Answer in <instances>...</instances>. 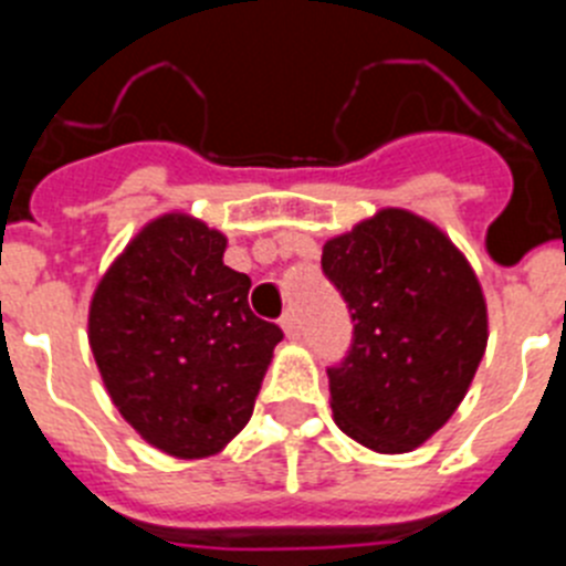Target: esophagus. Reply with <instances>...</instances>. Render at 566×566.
Listing matches in <instances>:
<instances>
[{
    "label": "esophagus",
    "mask_w": 566,
    "mask_h": 566,
    "mask_svg": "<svg viewBox=\"0 0 566 566\" xmlns=\"http://www.w3.org/2000/svg\"><path fill=\"white\" fill-rule=\"evenodd\" d=\"M280 326H283V332H286L289 339H300V332H303V326H300V317L294 308H289L283 317H280Z\"/></svg>",
    "instance_id": "34e87169"
}]
</instances>
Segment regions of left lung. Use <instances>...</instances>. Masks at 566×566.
I'll use <instances>...</instances> for the list:
<instances>
[{"instance_id":"left-lung-1","label":"left lung","mask_w":566,"mask_h":566,"mask_svg":"<svg viewBox=\"0 0 566 566\" xmlns=\"http://www.w3.org/2000/svg\"><path fill=\"white\" fill-rule=\"evenodd\" d=\"M323 272L354 323L348 357L328 368L334 422L377 453L413 451L453 417L484 357L476 272L442 229L394 207L326 240Z\"/></svg>"}]
</instances>
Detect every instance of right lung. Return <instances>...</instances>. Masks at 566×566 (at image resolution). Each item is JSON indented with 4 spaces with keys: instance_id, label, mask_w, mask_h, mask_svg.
<instances>
[{
    "instance_id": "right-lung-1",
    "label": "right lung",
    "mask_w": 566,
    "mask_h": 566,
    "mask_svg": "<svg viewBox=\"0 0 566 566\" xmlns=\"http://www.w3.org/2000/svg\"><path fill=\"white\" fill-rule=\"evenodd\" d=\"M223 252L218 229L161 214L90 300L87 337L109 399L153 448L178 459L212 457L243 431L283 339L254 317L252 280Z\"/></svg>"
}]
</instances>
